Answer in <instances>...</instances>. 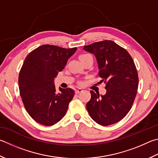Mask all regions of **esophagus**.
I'll use <instances>...</instances> for the list:
<instances>
[{"mask_svg":"<svg viewBox=\"0 0 158 158\" xmlns=\"http://www.w3.org/2000/svg\"><path fill=\"white\" fill-rule=\"evenodd\" d=\"M83 91V89L82 88H77L75 90V93L76 94H79L80 93H81V92Z\"/></svg>","mask_w":158,"mask_h":158,"instance_id":"34e87169","label":"esophagus"}]
</instances>
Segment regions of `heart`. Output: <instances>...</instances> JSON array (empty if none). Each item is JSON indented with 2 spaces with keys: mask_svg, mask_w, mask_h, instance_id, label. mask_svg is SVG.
I'll return each instance as SVG.
<instances>
[{
  "mask_svg": "<svg viewBox=\"0 0 158 158\" xmlns=\"http://www.w3.org/2000/svg\"><path fill=\"white\" fill-rule=\"evenodd\" d=\"M88 57H92V56L89 54H81V55L79 56V59L81 61V60L84 59L85 58H88Z\"/></svg>",
  "mask_w": 158,
  "mask_h": 158,
  "instance_id": "obj_1",
  "label": "heart"
}]
</instances>
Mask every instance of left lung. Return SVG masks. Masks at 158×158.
Masks as SVG:
<instances>
[{
	"mask_svg": "<svg viewBox=\"0 0 158 158\" xmlns=\"http://www.w3.org/2000/svg\"><path fill=\"white\" fill-rule=\"evenodd\" d=\"M84 50L95 56L100 81L106 84L104 95L90 90L88 113L102 126L115 124L127 115L135 98L139 84L135 65L128 52L112 41L94 43Z\"/></svg>",
	"mask_w": 158,
	"mask_h": 158,
	"instance_id": "left-lung-1",
	"label": "left lung"
}]
</instances>
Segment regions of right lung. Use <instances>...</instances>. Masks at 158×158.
Wrapping results in <instances>:
<instances>
[{"label": "right lung", "instance_id": "add662e5", "mask_svg": "<svg viewBox=\"0 0 158 158\" xmlns=\"http://www.w3.org/2000/svg\"><path fill=\"white\" fill-rule=\"evenodd\" d=\"M76 50L43 45L25 59L19 76L20 94L28 114L40 124L54 125L66 113L74 91L59 87L56 93L54 79Z\"/></svg>", "mask_w": 158, "mask_h": 158}]
</instances>
